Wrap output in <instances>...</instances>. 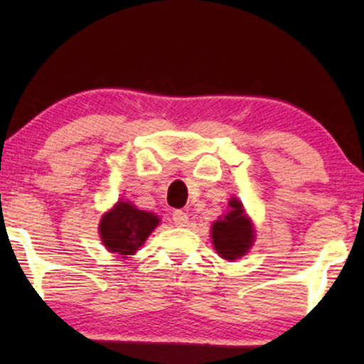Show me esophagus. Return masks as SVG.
I'll list each match as a JSON object with an SVG mask.
<instances>
[{
    "label": "esophagus",
    "mask_w": 364,
    "mask_h": 364,
    "mask_svg": "<svg viewBox=\"0 0 364 364\" xmlns=\"http://www.w3.org/2000/svg\"><path fill=\"white\" fill-rule=\"evenodd\" d=\"M172 218H173V223H176L177 227H187L188 225V215L186 212L176 210L172 213Z\"/></svg>",
    "instance_id": "esophagus-1"
}]
</instances>
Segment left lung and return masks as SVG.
Wrapping results in <instances>:
<instances>
[{"label": "left lung", "instance_id": "8db88e82", "mask_svg": "<svg viewBox=\"0 0 364 364\" xmlns=\"http://www.w3.org/2000/svg\"><path fill=\"white\" fill-rule=\"evenodd\" d=\"M228 205L230 210L227 215L213 222L210 237L218 255L233 262L247 255L250 250L255 240V230L240 200L232 198Z\"/></svg>", "mask_w": 364, "mask_h": 364}]
</instances>
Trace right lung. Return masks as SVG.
Wrapping results in <instances>:
<instances>
[{
  "instance_id": "right-lung-1",
  "label": "right lung",
  "mask_w": 364,
  "mask_h": 364,
  "mask_svg": "<svg viewBox=\"0 0 364 364\" xmlns=\"http://www.w3.org/2000/svg\"><path fill=\"white\" fill-rule=\"evenodd\" d=\"M159 222L152 212L139 210L129 202H117L99 222V235L109 252L126 258L144 245Z\"/></svg>"
}]
</instances>
